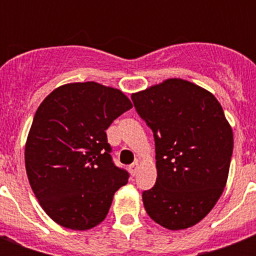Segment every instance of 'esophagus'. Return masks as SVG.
Instances as JSON below:
<instances>
[{"mask_svg":"<svg viewBox=\"0 0 256 256\" xmlns=\"http://www.w3.org/2000/svg\"><path fill=\"white\" fill-rule=\"evenodd\" d=\"M138 170H140V164H138V162H134V164H130V168H128V171H130V174H132V176H136Z\"/></svg>","mask_w":256,"mask_h":256,"instance_id":"1","label":"esophagus"}]
</instances>
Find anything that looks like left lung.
Returning a JSON list of instances; mask_svg holds the SVG:
<instances>
[{
    "mask_svg": "<svg viewBox=\"0 0 256 256\" xmlns=\"http://www.w3.org/2000/svg\"><path fill=\"white\" fill-rule=\"evenodd\" d=\"M136 112L154 132L156 186L144 191V210L168 230L206 216L226 187L234 136L214 94L182 78L132 92Z\"/></svg>",
    "mask_w": 256,
    "mask_h": 256,
    "instance_id": "1",
    "label": "left lung"
}]
</instances>
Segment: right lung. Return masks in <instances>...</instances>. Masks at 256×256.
I'll use <instances>...</instances> for the list:
<instances>
[{"instance_id": "add662e5", "label": "right lung", "mask_w": 256, "mask_h": 256, "mask_svg": "<svg viewBox=\"0 0 256 256\" xmlns=\"http://www.w3.org/2000/svg\"><path fill=\"white\" fill-rule=\"evenodd\" d=\"M132 108L120 88L98 82L58 86L38 106L25 144L28 179L60 226L86 231L108 215L128 174L112 164L106 128Z\"/></svg>"}]
</instances>
